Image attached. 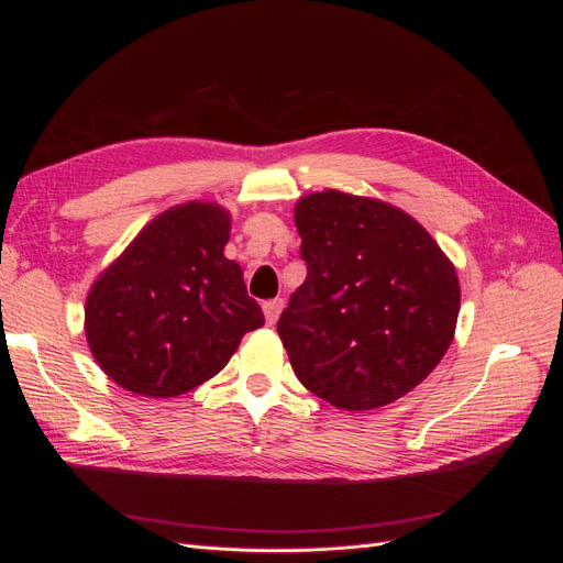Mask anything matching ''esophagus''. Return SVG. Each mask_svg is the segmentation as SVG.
I'll use <instances>...</instances> for the list:
<instances>
[{"label":"esophagus","mask_w":563,"mask_h":563,"mask_svg":"<svg viewBox=\"0 0 563 563\" xmlns=\"http://www.w3.org/2000/svg\"><path fill=\"white\" fill-rule=\"evenodd\" d=\"M282 310H284V300H282V298H275V300H267V302H263V312H265V319H267L269 327L279 319Z\"/></svg>","instance_id":"34e87169"}]
</instances>
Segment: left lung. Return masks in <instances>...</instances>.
<instances>
[{
	"label": "left lung",
	"instance_id": "obj_1",
	"mask_svg": "<svg viewBox=\"0 0 563 563\" xmlns=\"http://www.w3.org/2000/svg\"><path fill=\"white\" fill-rule=\"evenodd\" d=\"M294 220L308 277L277 331L298 380L347 411L397 401L451 345L453 263L413 216L373 197L310 192Z\"/></svg>",
	"mask_w": 563,
	"mask_h": 563
}]
</instances>
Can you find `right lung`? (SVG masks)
Instances as JSON below:
<instances>
[{
  "mask_svg": "<svg viewBox=\"0 0 563 563\" xmlns=\"http://www.w3.org/2000/svg\"><path fill=\"white\" fill-rule=\"evenodd\" d=\"M230 211L216 201L166 209L100 272L84 333L106 376L133 395L180 397L223 371L265 323L240 263L225 258Z\"/></svg>",
  "mask_w": 563,
  "mask_h": 563,
  "instance_id": "1",
  "label": "right lung"
}]
</instances>
